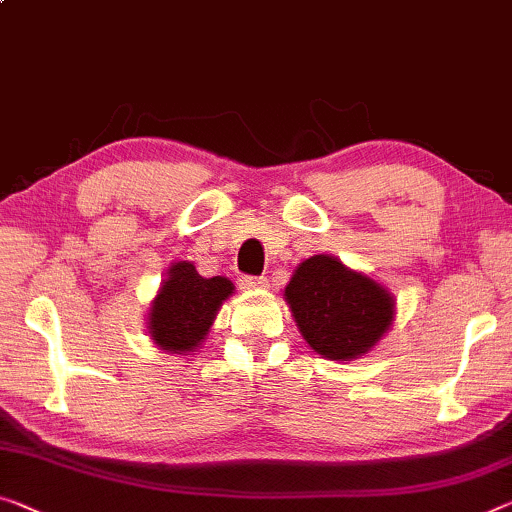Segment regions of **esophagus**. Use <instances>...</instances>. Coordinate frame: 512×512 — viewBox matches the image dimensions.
Segmentation results:
<instances>
[{"mask_svg": "<svg viewBox=\"0 0 512 512\" xmlns=\"http://www.w3.org/2000/svg\"><path fill=\"white\" fill-rule=\"evenodd\" d=\"M270 286V281L267 277H242L240 279V288L242 290H265Z\"/></svg>", "mask_w": 512, "mask_h": 512, "instance_id": "esophagus-1", "label": "esophagus"}]
</instances>
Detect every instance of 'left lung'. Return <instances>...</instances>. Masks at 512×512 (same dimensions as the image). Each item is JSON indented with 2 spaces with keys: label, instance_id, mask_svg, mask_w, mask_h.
Listing matches in <instances>:
<instances>
[{
  "label": "left lung",
  "instance_id": "1",
  "mask_svg": "<svg viewBox=\"0 0 512 512\" xmlns=\"http://www.w3.org/2000/svg\"><path fill=\"white\" fill-rule=\"evenodd\" d=\"M283 295L304 341L332 361L366 355L391 327L396 309L387 288L327 254L297 265Z\"/></svg>",
  "mask_w": 512,
  "mask_h": 512
}]
</instances>
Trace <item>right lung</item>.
I'll return each mask as SVG.
<instances>
[{
  "mask_svg": "<svg viewBox=\"0 0 512 512\" xmlns=\"http://www.w3.org/2000/svg\"><path fill=\"white\" fill-rule=\"evenodd\" d=\"M233 283L226 277L206 279L190 261L169 267L160 293L148 311V334L169 355H187L199 348L210 332L219 306L229 300Z\"/></svg>",
  "mask_w": 512,
  "mask_h": 512,
  "instance_id": "1",
  "label": "right lung"
}]
</instances>
